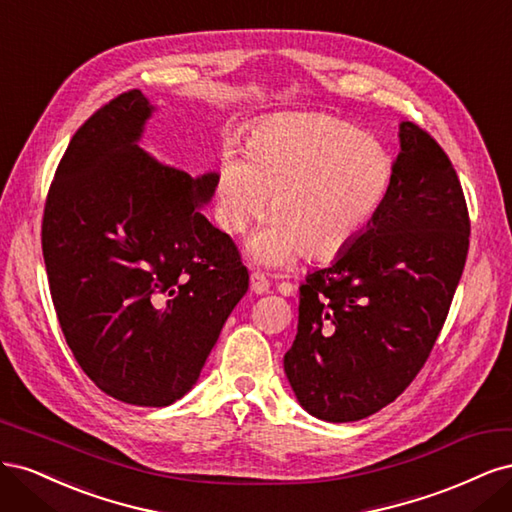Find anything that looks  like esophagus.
<instances>
[{
    "label": "esophagus",
    "instance_id": "esophagus-1",
    "mask_svg": "<svg viewBox=\"0 0 512 512\" xmlns=\"http://www.w3.org/2000/svg\"><path fill=\"white\" fill-rule=\"evenodd\" d=\"M250 284H252V292H256V294H265L271 286V282L267 280L265 273H260V271H254L250 275Z\"/></svg>",
    "mask_w": 512,
    "mask_h": 512
}]
</instances>
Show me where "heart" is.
<instances>
[{
	"mask_svg": "<svg viewBox=\"0 0 512 512\" xmlns=\"http://www.w3.org/2000/svg\"><path fill=\"white\" fill-rule=\"evenodd\" d=\"M395 179L376 136L331 115L273 117L247 138V158L224 151L215 175V218L243 235L262 213L275 218L250 243L262 265L342 256L376 220Z\"/></svg>",
	"mask_w": 512,
	"mask_h": 512,
	"instance_id": "heart-1",
	"label": "heart"
}]
</instances>
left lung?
Listing matches in <instances>:
<instances>
[{
	"instance_id": "8db88e82",
	"label": "left lung",
	"mask_w": 512,
	"mask_h": 512,
	"mask_svg": "<svg viewBox=\"0 0 512 512\" xmlns=\"http://www.w3.org/2000/svg\"><path fill=\"white\" fill-rule=\"evenodd\" d=\"M395 179L350 250L299 286L284 371L301 406L350 423L404 393L444 327L470 247L459 177L436 138L401 123Z\"/></svg>"
}]
</instances>
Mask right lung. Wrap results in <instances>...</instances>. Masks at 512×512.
Instances as JSON below:
<instances>
[{"mask_svg":"<svg viewBox=\"0 0 512 512\" xmlns=\"http://www.w3.org/2000/svg\"><path fill=\"white\" fill-rule=\"evenodd\" d=\"M149 115L130 89L74 132L46 194L42 256L76 363L106 395L162 408L198 380L250 273L200 213L215 175L136 145Z\"/></svg>","mask_w":512,"mask_h":512,"instance_id":"1","label":"right lung"}]
</instances>
